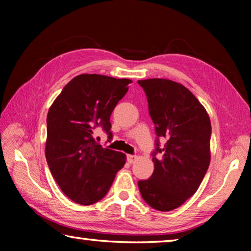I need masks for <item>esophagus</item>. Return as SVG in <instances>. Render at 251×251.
Masks as SVG:
<instances>
[{
	"label": "esophagus",
	"mask_w": 251,
	"mask_h": 251,
	"mask_svg": "<svg viewBox=\"0 0 251 251\" xmlns=\"http://www.w3.org/2000/svg\"><path fill=\"white\" fill-rule=\"evenodd\" d=\"M136 159H137V156H135V155H127V161H128L129 164H133Z\"/></svg>",
	"instance_id": "obj_1"
}]
</instances>
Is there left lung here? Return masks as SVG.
Masks as SVG:
<instances>
[{"label":"left lung","instance_id":"1","mask_svg":"<svg viewBox=\"0 0 251 251\" xmlns=\"http://www.w3.org/2000/svg\"><path fill=\"white\" fill-rule=\"evenodd\" d=\"M155 124L154 173L139 180L144 201L154 209L181 206L201 186L210 163L211 125L206 109L184 85L164 78L138 80ZM158 138L167 143L160 149Z\"/></svg>","mask_w":251,"mask_h":251}]
</instances>
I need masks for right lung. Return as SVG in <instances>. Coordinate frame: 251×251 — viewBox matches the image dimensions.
Here are the masks:
<instances>
[{
    "mask_svg": "<svg viewBox=\"0 0 251 251\" xmlns=\"http://www.w3.org/2000/svg\"><path fill=\"white\" fill-rule=\"evenodd\" d=\"M127 78L80 74L65 85L48 113L45 157L59 188L71 201L87 206L112 186L126 155L95 142L101 127L109 138L110 114L128 91Z\"/></svg>",
    "mask_w": 251,
    "mask_h": 251,
    "instance_id": "add662e5",
    "label": "right lung"
}]
</instances>
